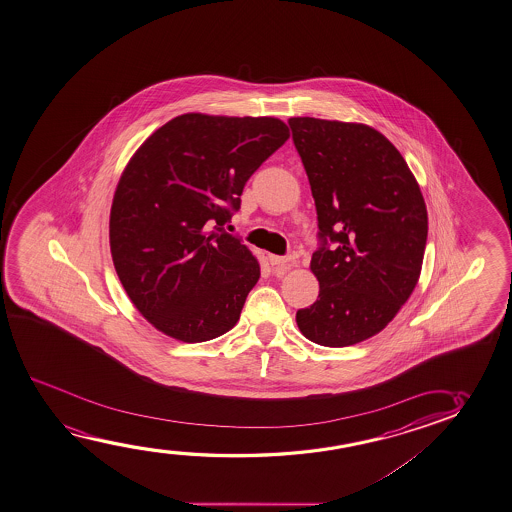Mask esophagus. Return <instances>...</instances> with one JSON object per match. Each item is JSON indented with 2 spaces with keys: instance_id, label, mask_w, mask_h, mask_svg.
Here are the masks:
<instances>
[{
  "instance_id": "34e87169",
  "label": "esophagus",
  "mask_w": 512,
  "mask_h": 512,
  "mask_svg": "<svg viewBox=\"0 0 512 512\" xmlns=\"http://www.w3.org/2000/svg\"><path fill=\"white\" fill-rule=\"evenodd\" d=\"M267 260H269V264H271V266L275 267L278 273H287L289 269L296 266V260H294V257H278V255H269Z\"/></svg>"
}]
</instances>
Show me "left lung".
Masks as SVG:
<instances>
[{"label": "left lung", "instance_id": "left-lung-1", "mask_svg": "<svg viewBox=\"0 0 512 512\" xmlns=\"http://www.w3.org/2000/svg\"><path fill=\"white\" fill-rule=\"evenodd\" d=\"M312 186L319 299L296 313L304 338L349 347L380 333L414 292L428 237L423 193L400 151L375 128L290 118Z\"/></svg>", "mask_w": 512, "mask_h": 512}]
</instances>
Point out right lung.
I'll return each instance as SVG.
<instances>
[{
	"label": "right lung",
	"mask_w": 512,
	"mask_h": 512,
	"mask_svg": "<svg viewBox=\"0 0 512 512\" xmlns=\"http://www.w3.org/2000/svg\"><path fill=\"white\" fill-rule=\"evenodd\" d=\"M289 137L282 119L188 112L130 158L112 199V262L158 331L200 343L236 326L260 266L223 225L246 181Z\"/></svg>",
	"instance_id": "obj_1"
}]
</instances>
